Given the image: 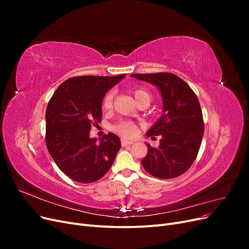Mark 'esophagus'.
Here are the masks:
<instances>
[{
  "label": "esophagus",
  "mask_w": 249,
  "mask_h": 249,
  "mask_svg": "<svg viewBox=\"0 0 249 249\" xmlns=\"http://www.w3.org/2000/svg\"><path fill=\"white\" fill-rule=\"evenodd\" d=\"M134 141L132 140H127V139H122V145L123 146H126V145H131L133 144Z\"/></svg>",
  "instance_id": "34e87169"
}]
</instances>
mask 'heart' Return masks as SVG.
<instances>
[{"label": "heart", "instance_id": "1", "mask_svg": "<svg viewBox=\"0 0 249 249\" xmlns=\"http://www.w3.org/2000/svg\"><path fill=\"white\" fill-rule=\"evenodd\" d=\"M133 94L135 100H136L137 103H139L140 101L147 99L150 100V95L149 93L146 91L144 89H134L133 90ZM113 96H114V93L113 91H109L106 95H105L104 100H103V104H102V107L104 110H109L112 107V102H113ZM114 130L119 133L120 135H123V136H126V137H130L135 135L137 131V127L135 125L134 123L132 122H127V120H124V122H120L118 124H116L114 126Z\"/></svg>", "mask_w": 249, "mask_h": 249}]
</instances>
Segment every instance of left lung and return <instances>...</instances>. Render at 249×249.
<instances>
[{
  "instance_id": "obj_1",
  "label": "left lung",
  "mask_w": 249,
  "mask_h": 249,
  "mask_svg": "<svg viewBox=\"0 0 249 249\" xmlns=\"http://www.w3.org/2000/svg\"><path fill=\"white\" fill-rule=\"evenodd\" d=\"M131 77L150 83L162 96L163 113L146 132L148 137L161 135L160 145L148 143L142 166L159 178L183 175L196 159L205 131L202 113L196 94L186 82L170 72L134 73Z\"/></svg>"
}]
</instances>
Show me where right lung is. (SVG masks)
Instances as JSON below:
<instances>
[{
    "instance_id": "1",
    "label": "right lung",
    "mask_w": 249,
    "mask_h": 249,
    "mask_svg": "<svg viewBox=\"0 0 249 249\" xmlns=\"http://www.w3.org/2000/svg\"><path fill=\"white\" fill-rule=\"evenodd\" d=\"M81 76L64 81L46 111V142L49 153L65 176L79 183H92L106 175L122 146L108 133L97 142L89 136L93 122L102 119L105 94L124 78Z\"/></svg>"
}]
</instances>
